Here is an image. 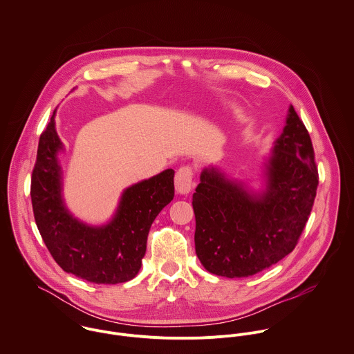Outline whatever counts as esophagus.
<instances>
[{"label": "esophagus", "instance_id": "esophagus-1", "mask_svg": "<svg viewBox=\"0 0 354 354\" xmlns=\"http://www.w3.org/2000/svg\"><path fill=\"white\" fill-rule=\"evenodd\" d=\"M193 187V171L190 167H182L175 174V189L179 194H189Z\"/></svg>", "mask_w": 354, "mask_h": 354}]
</instances>
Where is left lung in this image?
Returning a JSON list of instances; mask_svg holds the SVG:
<instances>
[{
	"instance_id": "1",
	"label": "left lung",
	"mask_w": 354,
	"mask_h": 354,
	"mask_svg": "<svg viewBox=\"0 0 354 354\" xmlns=\"http://www.w3.org/2000/svg\"><path fill=\"white\" fill-rule=\"evenodd\" d=\"M253 192L218 168L201 172L193 194L196 253L217 277L248 278L291 253L312 211L319 175L308 130L292 105Z\"/></svg>"
}]
</instances>
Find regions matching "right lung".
I'll return each instance as SVG.
<instances>
[{
  "instance_id": "add662e5",
  "label": "right lung",
  "mask_w": 354,
  "mask_h": 354,
  "mask_svg": "<svg viewBox=\"0 0 354 354\" xmlns=\"http://www.w3.org/2000/svg\"><path fill=\"white\" fill-rule=\"evenodd\" d=\"M55 116L56 109L41 134L31 176V203L39 234L66 272L97 284L131 281L141 270L151 223L174 198L175 171L168 168L127 187L106 224L88 225L73 217L63 198L59 154L64 145Z\"/></svg>"
}]
</instances>
